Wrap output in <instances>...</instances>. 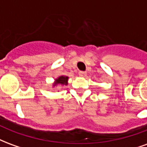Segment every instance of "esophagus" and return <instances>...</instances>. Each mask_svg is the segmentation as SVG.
<instances>
[{"instance_id": "1", "label": "esophagus", "mask_w": 147, "mask_h": 147, "mask_svg": "<svg viewBox=\"0 0 147 147\" xmlns=\"http://www.w3.org/2000/svg\"><path fill=\"white\" fill-rule=\"evenodd\" d=\"M79 76L81 77H85L86 76V71H81L79 72Z\"/></svg>"}]
</instances>
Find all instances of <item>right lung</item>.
Returning <instances> with one entry per match:
<instances>
[{
    "mask_svg": "<svg viewBox=\"0 0 147 147\" xmlns=\"http://www.w3.org/2000/svg\"><path fill=\"white\" fill-rule=\"evenodd\" d=\"M67 81H68V77L65 76H61L55 80L54 83L53 84V86H56L57 85H67Z\"/></svg>",
    "mask_w": 147,
    "mask_h": 147,
    "instance_id": "add662e5",
    "label": "right lung"
}]
</instances>
